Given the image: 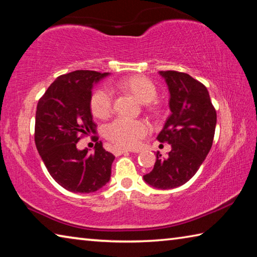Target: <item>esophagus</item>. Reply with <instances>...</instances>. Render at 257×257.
Returning <instances> with one entry per match:
<instances>
[{
	"instance_id": "esophagus-1",
	"label": "esophagus",
	"mask_w": 257,
	"mask_h": 257,
	"mask_svg": "<svg viewBox=\"0 0 257 257\" xmlns=\"http://www.w3.org/2000/svg\"><path fill=\"white\" fill-rule=\"evenodd\" d=\"M113 153H114V155L118 156V155H121V154H128L129 151L119 149V147H113Z\"/></svg>"
}]
</instances>
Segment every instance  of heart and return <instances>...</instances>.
Here are the masks:
<instances>
[{
  "label": "heart",
  "mask_w": 257,
  "mask_h": 257,
  "mask_svg": "<svg viewBox=\"0 0 257 257\" xmlns=\"http://www.w3.org/2000/svg\"><path fill=\"white\" fill-rule=\"evenodd\" d=\"M121 89L128 90L143 103H151L158 96V89L149 78L132 76L118 82ZM113 92L107 86H101L90 95L89 106L93 114L99 119L110 115L113 108ZM151 132L150 124L144 120L118 118L104 127L103 134L107 141L119 149H136Z\"/></svg>",
  "instance_id": "heart-1"
}]
</instances>
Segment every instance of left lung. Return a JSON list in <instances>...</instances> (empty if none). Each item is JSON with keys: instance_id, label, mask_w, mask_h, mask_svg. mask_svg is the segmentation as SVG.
Returning <instances> with one entry per match:
<instances>
[{"instance_id": "left-lung-1", "label": "left lung", "mask_w": 257, "mask_h": 257, "mask_svg": "<svg viewBox=\"0 0 257 257\" xmlns=\"http://www.w3.org/2000/svg\"><path fill=\"white\" fill-rule=\"evenodd\" d=\"M170 90L171 114L159 134L161 143L171 145L168 158L156 153L153 170L144 176L147 184L171 189L195 176L210 152L214 138L216 111L207 88L188 73L160 71Z\"/></svg>"}]
</instances>
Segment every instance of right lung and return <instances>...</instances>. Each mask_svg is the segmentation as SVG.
Returning a JSON list of instances; mask_svg holds the SVG:
<instances>
[{
    "mask_svg": "<svg viewBox=\"0 0 257 257\" xmlns=\"http://www.w3.org/2000/svg\"><path fill=\"white\" fill-rule=\"evenodd\" d=\"M108 73L76 70L56 78L40 98L35 144L51 177L72 193H94L108 182L114 155L95 144L79 151L77 143L95 133L89 99L94 82ZM98 139V138H97Z\"/></svg>",
    "mask_w": 257,
    "mask_h": 257,
    "instance_id": "obj_1",
    "label": "right lung"
}]
</instances>
